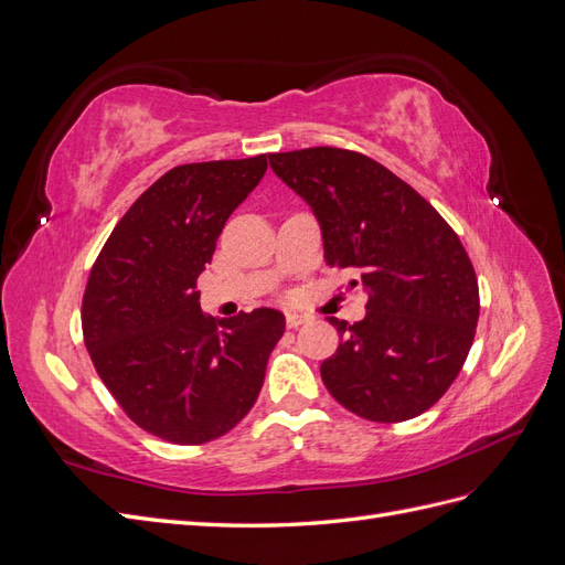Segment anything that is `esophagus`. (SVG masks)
Masks as SVG:
<instances>
[{
  "mask_svg": "<svg viewBox=\"0 0 565 565\" xmlns=\"http://www.w3.org/2000/svg\"><path fill=\"white\" fill-rule=\"evenodd\" d=\"M285 320H287V328L289 330H297V328H301L303 322H309L311 316H306V313H287Z\"/></svg>",
  "mask_w": 565,
  "mask_h": 565,
  "instance_id": "1",
  "label": "esophagus"
}]
</instances>
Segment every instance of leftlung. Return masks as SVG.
<instances>
[{
	"label": "left lung",
	"mask_w": 565,
	"mask_h": 565,
	"mask_svg": "<svg viewBox=\"0 0 565 565\" xmlns=\"http://www.w3.org/2000/svg\"><path fill=\"white\" fill-rule=\"evenodd\" d=\"M268 160L313 210L324 262L355 270L367 295L363 320L330 318L341 341L320 365L324 386L370 422L422 415L465 365L481 309L457 233L413 185L363 152L320 146Z\"/></svg>",
	"instance_id": "obj_1"
}]
</instances>
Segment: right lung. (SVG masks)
Listing matches in <instances>:
<instances>
[{
  "label": "right lung",
  "mask_w": 565,
  "mask_h": 565,
  "mask_svg": "<svg viewBox=\"0 0 565 565\" xmlns=\"http://www.w3.org/2000/svg\"><path fill=\"white\" fill-rule=\"evenodd\" d=\"M266 167L256 156L169 169L119 218L84 289L82 332L98 377L134 424L177 446L224 436L249 413L285 332L276 309L204 316L195 289Z\"/></svg>",
  "instance_id": "right-lung-1"
}]
</instances>
